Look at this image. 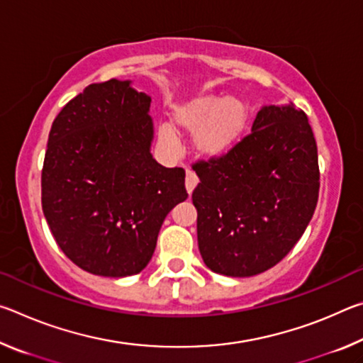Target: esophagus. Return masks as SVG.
I'll return each instance as SVG.
<instances>
[{"mask_svg":"<svg viewBox=\"0 0 363 363\" xmlns=\"http://www.w3.org/2000/svg\"><path fill=\"white\" fill-rule=\"evenodd\" d=\"M196 184H199V177H196V174L194 173L192 169H187L186 171V189H187L189 194L194 192Z\"/></svg>","mask_w":363,"mask_h":363,"instance_id":"34e87169","label":"esophagus"}]
</instances>
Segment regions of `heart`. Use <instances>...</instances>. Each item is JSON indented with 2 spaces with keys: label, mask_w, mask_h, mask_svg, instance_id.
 I'll return each mask as SVG.
<instances>
[{
  "label": "heart",
  "mask_w": 363,
  "mask_h": 363,
  "mask_svg": "<svg viewBox=\"0 0 363 363\" xmlns=\"http://www.w3.org/2000/svg\"><path fill=\"white\" fill-rule=\"evenodd\" d=\"M251 108L240 96H199L174 108L173 123L177 130L194 133V149L200 157L216 160L240 143L250 125ZM158 139L171 152L179 150L174 130L163 125Z\"/></svg>",
  "instance_id": "1"
}]
</instances>
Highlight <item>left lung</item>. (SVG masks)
<instances>
[{
    "label": "left lung",
    "instance_id": "8db88e82",
    "mask_svg": "<svg viewBox=\"0 0 363 363\" xmlns=\"http://www.w3.org/2000/svg\"><path fill=\"white\" fill-rule=\"evenodd\" d=\"M196 237L213 272L251 277L290 253L315 211L317 144L303 110L266 106L227 155L199 162Z\"/></svg>",
    "mask_w": 363,
    "mask_h": 363
}]
</instances>
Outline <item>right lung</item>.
Returning <instances> with one entry per match:
<instances>
[{"label":"right lung","mask_w":363,"mask_h":363,"mask_svg":"<svg viewBox=\"0 0 363 363\" xmlns=\"http://www.w3.org/2000/svg\"><path fill=\"white\" fill-rule=\"evenodd\" d=\"M150 102L131 82L89 84L49 131L43 213L59 248L89 274H139L167 214L187 199L186 171L150 153Z\"/></svg>","instance_id":"add662e5"}]
</instances>
